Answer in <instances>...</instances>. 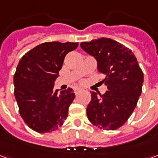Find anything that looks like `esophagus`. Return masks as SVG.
<instances>
[{
    "mask_svg": "<svg viewBox=\"0 0 158 158\" xmlns=\"http://www.w3.org/2000/svg\"><path fill=\"white\" fill-rule=\"evenodd\" d=\"M81 90H82V89H80V88H75V89H74V93H75V95H78Z\"/></svg>",
    "mask_w": 158,
    "mask_h": 158,
    "instance_id": "obj_1",
    "label": "esophagus"
}]
</instances>
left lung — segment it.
Listing matches in <instances>:
<instances>
[{"label":"left lung","mask_w":158,"mask_h":158,"mask_svg":"<svg viewBox=\"0 0 158 158\" xmlns=\"http://www.w3.org/2000/svg\"><path fill=\"white\" fill-rule=\"evenodd\" d=\"M81 48L97 62L105 76L104 95L91 91L86 113L89 122L100 129H117L128 120L142 91L144 74L131 50L116 40L100 38L82 42Z\"/></svg>","instance_id":"left-lung-1"}]
</instances>
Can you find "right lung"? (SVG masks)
<instances>
[{"label":"right lung","instance_id":"add662e5","mask_svg":"<svg viewBox=\"0 0 158 158\" xmlns=\"http://www.w3.org/2000/svg\"><path fill=\"white\" fill-rule=\"evenodd\" d=\"M78 42H45L23 56L13 78L19 113L30 129L38 133L57 129L68 117L75 97L72 88L54 89L65 56Z\"/></svg>","mask_w":158,"mask_h":158}]
</instances>
